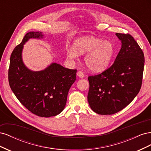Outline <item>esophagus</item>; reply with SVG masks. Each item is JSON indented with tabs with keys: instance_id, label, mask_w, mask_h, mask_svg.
I'll list each match as a JSON object with an SVG mask.
<instances>
[{
	"instance_id": "esophagus-1",
	"label": "esophagus",
	"mask_w": 151,
	"mask_h": 151,
	"mask_svg": "<svg viewBox=\"0 0 151 151\" xmlns=\"http://www.w3.org/2000/svg\"><path fill=\"white\" fill-rule=\"evenodd\" d=\"M77 76H78V77H81V78H83V77H84V74H83V72H82V71H80V70L77 72Z\"/></svg>"
}]
</instances>
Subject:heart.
Masks as SVG:
<instances>
[{
  "label": "heart",
  "mask_w": 151,
  "mask_h": 151,
  "mask_svg": "<svg viewBox=\"0 0 151 151\" xmlns=\"http://www.w3.org/2000/svg\"><path fill=\"white\" fill-rule=\"evenodd\" d=\"M85 64L93 72H99L106 69L115 53V48L109 41L94 36H84L77 39L74 48L67 50V56L76 58L80 54H85Z\"/></svg>",
  "instance_id": "b5f03b06"
}]
</instances>
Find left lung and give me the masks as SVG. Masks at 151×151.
<instances>
[{
	"instance_id": "left-lung-1",
	"label": "left lung",
	"mask_w": 151,
	"mask_h": 151,
	"mask_svg": "<svg viewBox=\"0 0 151 151\" xmlns=\"http://www.w3.org/2000/svg\"><path fill=\"white\" fill-rule=\"evenodd\" d=\"M122 48L113 64L101 74L88 77V100L99 115H112L129 105L140 90L144 55L130 34L116 33Z\"/></svg>"
}]
</instances>
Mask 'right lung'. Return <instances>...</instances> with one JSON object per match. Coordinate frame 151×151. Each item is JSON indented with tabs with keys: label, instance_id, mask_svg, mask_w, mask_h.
<instances>
[{
	"label": "right lung",
	"instance_id": "1",
	"mask_svg": "<svg viewBox=\"0 0 151 151\" xmlns=\"http://www.w3.org/2000/svg\"><path fill=\"white\" fill-rule=\"evenodd\" d=\"M42 32H29L15 47L10 58L9 83L17 99L41 117L58 115L64 109L69 89L76 79V69L53 63L43 70H30L22 60L23 45L30 38H43Z\"/></svg>",
	"mask_w": 151,
	"mask_h": 151
}]
</instances>
